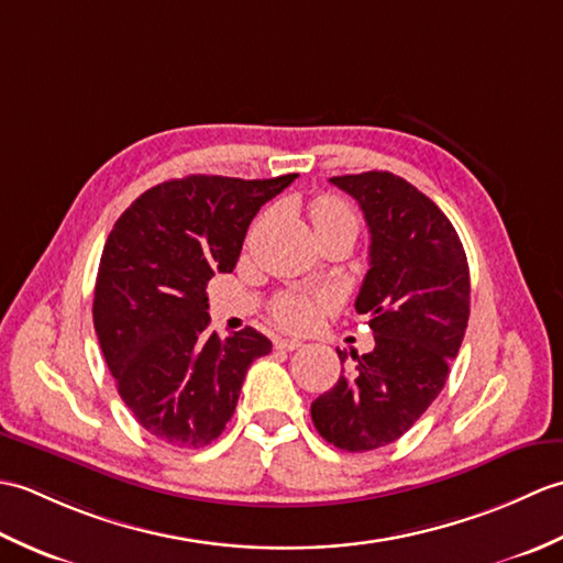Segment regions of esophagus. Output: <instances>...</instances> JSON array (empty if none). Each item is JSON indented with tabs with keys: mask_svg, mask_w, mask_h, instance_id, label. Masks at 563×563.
<instances>
[{
	"mask_svg": "<svg viewBox=\"0 0 563 563\" xmlns=\"http://www.w3.org/2000/svg\"><path fill=\"white\" fill-rule=\"evenodd\" d=\"M302 345V341L297 339H275V349L278 351H297Z\"/></svg>",
	"mask_w": 563,
	"mask_h": 563,
	"instance_id": "obj_1",
	"label": "esophagus"
}]
</instances>
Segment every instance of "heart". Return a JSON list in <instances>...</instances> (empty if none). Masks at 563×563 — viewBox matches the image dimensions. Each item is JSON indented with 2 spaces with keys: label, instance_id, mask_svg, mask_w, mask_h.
Wrapping results in <instances>:
<instances>
[{
  "label": "heart",
  "instance_id": "obj_1",
  "mask_svg": "<svg viewBox=\"0 0 563 563\" xmlns=\"http://www.w3.org/2000/svg\"><path fill=\"white\" fill-rule=\"evenodd\" d=\"M309 214H312L314 230L327 222H336V220H355L353 210L345 206L339 198H317L309 208ZM327 307V297L321 295H305V292H288L280 295L278 300L273 302V317L280 327L292 329V331H302L309 329L319 319L321 309Z\"/></svg>",
  "mask_w": 563,
  "mask_h": 563
}]
</instances>
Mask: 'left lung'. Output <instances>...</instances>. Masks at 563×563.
Masks as SVG:
<instances>
[{
    "instance_id": "left-lung-1",
    "label": "left lung",
    "mask_w": 563,
    "mask_h": 563,
    "mask_svg": "<svg viewBox=\"0 0 563 563\" xmlns=\"http://www.w3.org/2000/svg\"><path fill=\"white\" fill-rule=\"evenodd\" d=\"M369 230V271L355 312L375 349L312 401L319 435L345 452L399 440L435 401L470 319V266L452 222L421 190L389 172L333 176ZM341 365L349 353L339 351Z\"/></svg>"
}]
</instances>
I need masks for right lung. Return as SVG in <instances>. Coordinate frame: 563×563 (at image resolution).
I'll return each mask as SVG.
<instances>
[{"mask_svg":"<svg viewBox=\"0 0 563 563\" xmlns=\"http://www.w3.org/2000/svg\"><path fill=\"white\" fill-rule=\"evenodd\" d=\"M297 174H194L145 190L106 239L93 329L121 399L150 435L202 448L230 421L249 365L271 353L256 329L210 331L208 280L232 273L251 220Z\"/></svg>","mask_w":563,"mask_h":563,"instance_id":"add662e5","label":"right lung"}]
</instances>
